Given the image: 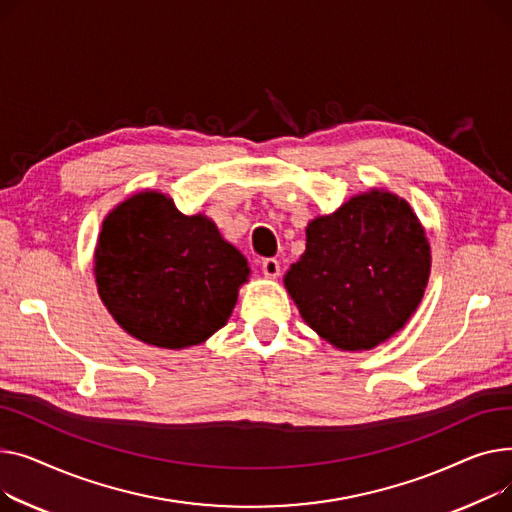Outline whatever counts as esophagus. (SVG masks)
Masks as SVG:
<instances>
[{
	"label": "esophagus",
	"mask_w": 512,
	"mask_h": 512,
	"mask_svg": "<svg viewBox=\"0 0 512 512\" xmlns=\"http://www.w3.org/2000/svg\"><path fill=\"white\" fill-rule=\"evenodd\" d=\"M262 273L266 279H277L281 275V262L277 258H264L262 260Z\"/></svg>",
	"instance_id": "1"
}]
</instances>
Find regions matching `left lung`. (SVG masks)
Masks as SVG:
<instances>
[{
    "instance_id": "8db88e82",
    "label": "left lung",
    "mask_w": 512,
    "mask_h": 512,
    "mask_svg": "<svg viewBox=\"0 0 512 512\" xmlns=\"http://www.w3.org/2000/svg\"><path fill=\"white\" fill-rule=\"evenodd\" d=\"M430 244L411 206L390 192L353 196L306 229L285 287L316 333L345 351L374 349L405 326L430 277Z\"/></svg>"
}]
</instances>
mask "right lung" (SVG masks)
<instances>
[{
    "label": "right lung",
    "instance_id": "obj_1",
    "mask_svg": "<svg viewBox=\"0 0 512 512\" xmlns=\"http://www.w3.org/2000/svg\"><path fill=\"white\" fill-rule=\"evenodd\" d=\"M244 254L204 215H182L161 192L117 204L99 233L95 281L134 339L184 349L223 328L248 281Z\"/></svg>",
    "mask_w": 512,
    "mask_h": 512
}]
</instances>
